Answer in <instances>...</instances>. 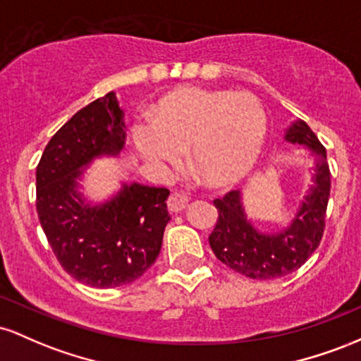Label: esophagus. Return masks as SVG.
<instances>
[{"label":"esophagus","mask_w":361,"mask_h":361,"mask_svg":"<svg viewBox=\"0 0 361 361\" xmlns=\"http://www.w3.org/2000/svg\"><path fill=\"white\" fill-rule=\"evenodd\" d=\"M188 207V197L183 193H171L168 198V209L171 212H181Z\"/></svg>","instance_id":"1"}]
</instances>
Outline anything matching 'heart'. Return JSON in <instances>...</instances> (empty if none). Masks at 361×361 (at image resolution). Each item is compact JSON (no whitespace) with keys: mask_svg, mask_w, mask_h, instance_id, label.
<instances>
[{"mask_svg":"<svg viewBox=\"0 0 361 361\" xmlns=\"http://www.w3.org/2000/svg\"><path fill=\"white\" fill-rule=\"evenodd\" d=\"M151 123L132 128L139 154L166 173L190 151L195 169L214 186L243 180L256 164L267 137V114L251 93L185 88L157 102Z\"/></svg>","mask_w":361,"mask_h":361,"instance_id":"b5f03b06","label":"heart"}]
</instances>
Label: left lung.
<instances>
[{
	"label": "left lung",
	"instance_id": "1",
	"mask_svg": "<svg viewBox=\"0 0 361 361\" xmlns=\"http://www.w3.org/2000/svg\"><path fill=\"white\" fill-rule=\"evenodd\" d=\"M285 140L307 149L314 161L312 185L287 227L279 233H263L252 226L239 190L214 200L219 221L209 238L210 247L224 264L250 279L270 280L295 271L316 251L324 233L331 192L326 149L304 120L290 123Z\"/></svg>",
	"mask_w": 361,
	"mask_h": 361
}]
</instances>
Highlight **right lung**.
<instances>
[{
  "mask_svg": "<svg viewBox=\"0 0 361 361\" xmlns=\"http://www.w3.org/2000/svg\"><path fill=\"white\" fill-rule=\"evenodd\" d=\"M126 120L114 91L62 126L37 166V214L61 267L97 288L132 283L154 263L169 222V190L123 181L109 200L80 192L86 168L126 146Z\"/></svg>",
  "mask_w": 361,
  "mask_h": 361,
  "instance_id": "1",
  "label": "right lung"
}]
</instances>
